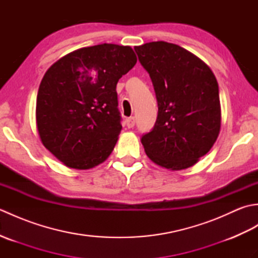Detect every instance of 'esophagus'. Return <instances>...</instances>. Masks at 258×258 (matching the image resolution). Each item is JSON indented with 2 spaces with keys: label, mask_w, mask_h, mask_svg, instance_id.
I'll use <instances>...</instances> for the list:
<instances>
[{
  "label": "esophagus",
  "mask_w": 258,
  "mask_h": 258,
  "mask_svg": "<svg viewBox=\"0 0 258 258\" xmlns=\"http://www.w3.org/2000/svg\"><path fill=\"white\" fill-rule=\"evenodd\" d=\"M134 125H135V118L133 116H131L126 119V126H127L128 128H132Z\"/></svg>",
  "instance_id": "1"
}]
</instances>
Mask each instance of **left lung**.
<instances>
[{
  "instance_id": "1",
  "label": "left lung",
  "mask_w": 258,
  "mask_h": 258,
  "mask_svg": "<svg viewBox=\"0 0 258 258\" xmlns=\"http://www.w3.org/2000/svg\"><path fill=\"white\" fill-rule=\"evenodd\" d=\"M157 98L154 128L142 138L146 155L169 171L188 168L215 143L222 111L215 75L195 54L164 41L135 46Z\"/></svg>"
}]
</instances>
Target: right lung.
Segmentation results:
<instances>
[{
  "label": "right lung",
  "mask_w": 258,
  "mask_h": 258,
  "mask_svg": "<svg viewBox=\"0 0 258 258\" xmlns=\"http://www.w3.org/2000/svg\"><path fill=\"white\" fill-rule=\"evenodd\" d=\"M138 62L133 48L82 47L46 71L36 97V127L65 166L90 169L111 155L122 131L116 84Z\"/></svg>",
  "instance_id": "right-lung-1"
}]
</instances>
